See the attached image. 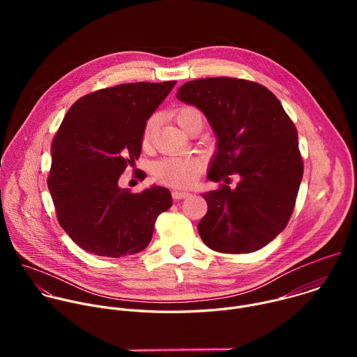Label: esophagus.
<instances>
[{"instance_id": "obj_1", "label": "esophagus", "mask_w": 357, "mask_h": 357, "mask_svg": "<svg viewBox=\"0 0 357 357\" xmlns=\"http://www.w3.org/2000/svg\"><path fill=\"white\" fill-rule=\"evenodd\" d=\"M188 196H189V192H186V190H179V189H174V190H172V197H174L175 200L185 199V197H188Z\"/></svg>"}]
</instances>
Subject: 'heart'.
Returning <instances> with one entry per match:
<instances>
[{"mask_svg": "<svg viewBox=\"0 0 357 357\" xmlns=\"http://www.w3.org/2000/svg\"><path fill=\"white\" fill-rule=\"evenodd\" d=\"M199 113L195 107H182L178 110L176 121L179 126L188 116ZM155 130V120L149 119L142 131V144L148 145L152 134ZM203 169V160L197 155H171L158 160L152 165V175L157 181L174 185V186H189L195 183Z\"/></svg>", "mask_w": 357, "mask_h": 357, "instance_id": "1", "label": "heart"}]
</instances>
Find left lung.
<instances>
[{
  "label": "left lung",
  "mask_w": 357,
  "mask_h": 357,
  "mask_svg": "<svg viewBox=\"0 0 357 357\" xmlns=\"http://www.w3.org/2000/svg\"><path fill=\"white\" fill-rule=\"evenodd\" d=\"M176 97L205 114L218 137L208 178L227 183L229 175L240 176L234 189L203 193V243L219 252L260 250L285 229L295 206L303 164L294 123L267 87L243 79L192 80Z\"/></svg>",
  "instance_id": "1"
}]
</instances>
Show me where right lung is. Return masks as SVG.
I'll use <instances>...</instances> for the list:
<instances>
[{"label":"right lung","mask_w":357,"mask_h":357,"mask_svg":"<svg viewBox=\"0 0 357 357\" xmlns=\"http://www.w3.org/2000/svg\"><path fill=\"white\" fill-rule=\"evenodd\" d=\"M175 83L101 89L80 97L66 113L50 146L47 188L59 225L83 250L113 259L139 252L157 218L171 208L167 188L131 193L119 179L138 160L146 120Z\"/></svg>","instance_id":"obj_1"}]
</instances>
